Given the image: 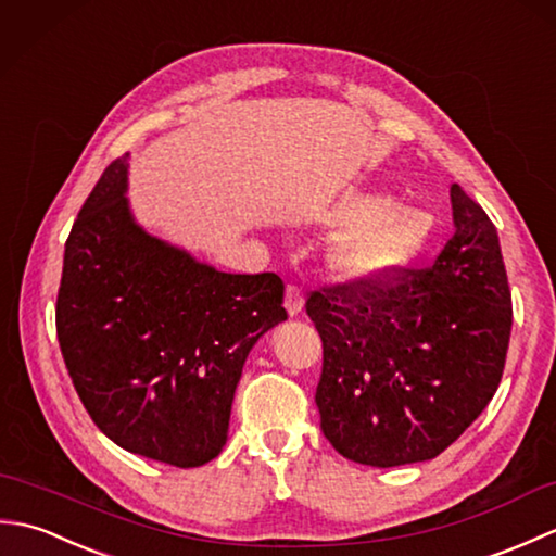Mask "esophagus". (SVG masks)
<instances>
[{"instance_id":"34e87169","label":"esophagus","mask_w":556,"mask_h":556,"mask_svg":"<svg viewBox=\"0 0 556 556\" xmlns=\"http://www.w3.org/2000/svg\"><path fill=\"white\" fill-rule=\"evenodd\" d=\"M285 305L289 315H299L303 308V291L296 285H287L285 289Z\"/></svg>"}]
</instances>
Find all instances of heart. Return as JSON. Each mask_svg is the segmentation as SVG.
<instances>
[{
    "label": "heart",
    "instance_id": "b5f03b06",
    "mask_svg": "<svg viewBox=\"0 0 556 556\" xmlns=\"http://www.w3.org/2000/svg\"><path fill=\"white\" fill-rule=\"evenodd\" d=\"M344 227L329 245V267L339 277L368 279L408 263L428 239V219L401 210L384 195H358L332 212Z\"/></svg>",
    "mask_w": 556,
    "mask_h": 556
}]
</instances>
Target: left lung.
I'll return each instance as SVG.
<instances>
[{
  "instance_id": "8db88e82",
  "label": "left lung",
  "mask_w": 556,
  "mask_h": 556,
  "mask_svg": "<svg viewBox=\"0 0 556 556\" xmlns=\"http://www.w3.org/2000/svg\"><path fill=\"white\" fill-rule=\"evenodd\" d=\"M452 210L454 233L430 267L327 285L305 301L323 339L320 428L353 464L440 456L502 382L514 311L497 229L458 184Z\"/></svg>"
}]
</instances>
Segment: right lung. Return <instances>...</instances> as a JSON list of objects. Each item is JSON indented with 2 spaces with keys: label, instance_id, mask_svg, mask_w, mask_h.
I'll return each instance as SVG.
<instances>
[{
  "label": "right lung",
  "instance_id": "1",
  "mask_svg": "<svg viewBox=\"0 0 556 556\" xmlns=\"http://www.w3.org/2000/svg\"><path fill=\"white\" fill-rule=\"evenodd\" d=\"M128 155L83 203L64 251L56 339L92 422L126 452L195 468L227 442L248 351L287 320L275 271L227 275L134 222Z\"/></svg>",
  "mask_w": 556,
  "mask_h": 556
}]
</instances>
